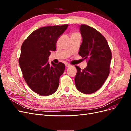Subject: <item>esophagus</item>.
<instances>
[{"instance_id":"obj_1","label":"esophagus","mask_w":131,"mask_h":131,"mask_svg":"<svg viewBox=\"0 0 131 131\" xmlns=\"http://www.w3.org/2000/svg\"><path fill=\"white\" fill-rule=\"evenodd\" d=\"M66 67H69L71 65L70 64H69V63H66Z\"/></svg>"}]
</instances>
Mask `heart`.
<instances>
[{
	"label": "heart",
	"instance_id": "1",
	"mask_svg": "<svg viewBox=\"0 0 131 131\" xmlns=\"http://www.w3.org/2000/svg\"><path fill=\"white\" fill-rule=\"evenodd\" d=\"M80 35L79 33L77 32V31H74L72 34H71V36L73 37V36H76V35Z\"/></svg>",
	"mask_w": 131,
	"mask_h": 131
}]
</instances>
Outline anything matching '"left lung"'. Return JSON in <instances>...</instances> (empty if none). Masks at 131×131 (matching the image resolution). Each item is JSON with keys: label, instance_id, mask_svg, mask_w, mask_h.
Returning <instances> with one entry per match:
<instances>
[{"label": "left lung", "instance_id": "1", "mask_svg": "<svg viewBox=\"0 0 131 131\" xmlns=\"http://www.w3.org/2000/svg\"><path fill=\"white\" fill-rule=\"evenodd\" d=\"M80 29L82 42L79 54L88 60V66L83 70L75 66V82L80 92L91 94L100 89L108 78L112 52L106 39L94 28L81 25Z\"/></svg>", "mask_w": 131, "mask_h": 131}]
</instances>
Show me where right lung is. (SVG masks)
Listing matches in <instances>:
<instances>
[{"label":"right lung","instance_id":"add662e5","mask_svg":"<svg viewBox=\"0 0 131 131\" xmlns=\"http://www.w3.org/2000/svg\"><path fill=\"white\" fill-rule=\"evenodd\" d=\"M68 25L41 27L33 31L23 42L18 59L23 77L34 92L49 96L57 90L64 63L48 62L51 51L56 50L58 39Z\"/></svg>","mask_w":131,"mask_h":131}]
</instances>
